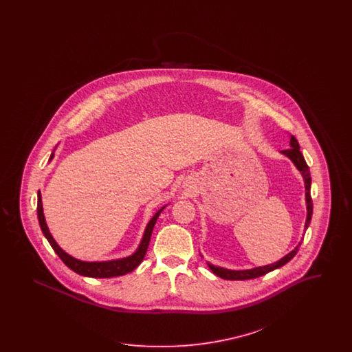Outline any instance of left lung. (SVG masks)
I'll use <instances>...</instances> for the list:
<instances>
[{
	"instance_id": "left-lung-1",
	"label": "left lung",
	"mask_w": 352,
	"mask_h": 352,
	"mask_svg": "<svg viewBox=\"0 0 352 352\" xmlns=\"http://www.w3.org/2000/svg\"><path fill=\"white\" fill-rule=\"evenodd\" d=\"M290 149L283 151L285 155H287L293 164L297 166V168L302 173V177L305 179V188H306V203H307V219L305 223V230H307L310 220H311V215H313V201H311V195H310V187H311V177H310V170L309 166L302 155L301 151H300V144L297 141V138L294 135H292L290 138ZM301 247V243L298 244V247H296L290 253H287L285 257H283L280 261L270 264V265H265V267H260V268L250 269V270H228V269L219 268V267H214L211 264H208L210 269L224 280H251V278H256L260 277L263 274H267L269 272L274 270V269L280 268L285 265L286 263H289L298 252V248Z\"/></svg>"
}]
</instances>
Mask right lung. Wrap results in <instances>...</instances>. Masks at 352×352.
I'll return each instance as SVG.
<instances>
[{"label":"right lung","instance_id":"right-lung-1","mask_svg":"<svg viewBox=\"0 0 352 352\" xmlns=\"http://www.w3.org/2000/svg\"><path fill=\"white\" fill-rule=\"evenodd\" d=\"M54 157V154H51L50 160ZM162 210H160L153 218H151L146 230H145V234L142 237V241L138 247V250L135 251L134 254L126 257V258H122V260H115V261H104V263H85V261H80V260H76L74 257H71L69 254H67L66 252L62 251L59 248V245L55 243V240L52 239L50 232H49V228L46 226V221H45V217H43V210H42V201H41V194L38 192V204H36V212H38V220H39V226H41V230L43 234L46 236L47 241L50 243L52 250L55 251V253L59 256V258L67 265L68 268L71 270H74L75 273L78 274H82V276H87V277H96V278H109V277H115V276H122L125 273H129L134 269L137 268L141 261L144 260L146 251H148V247H149V241H151V232H153V228H154V224L157 221V218L160 217Z\"/></svg>","mask_w":352,"mask_h":352}]
</instances>
